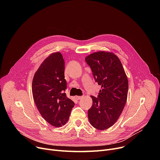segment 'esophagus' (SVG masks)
<instances>
[{"label": "esophagus", "mask_w": 160, "mask_h": 160, "mask_svg": "<svg viewBox=\"0 0 160 160\" xmlns=\"http://www.w3.org/2000/svg\"><path fill=\"white\" fill-rule=\"evenodd\" d=\"M82 98H83L82 96H77V97H76V98L78 99V100H80V99H82Z\"/></svg>", "instance_id": "obj_1"}]
</instances>
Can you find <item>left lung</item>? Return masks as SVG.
Masks as SVG:
<instances>
[{
  "instance_id": "8db88e82",
  "label": "left lung",
  "mask_w": 160,
  "mask_h": 160,
  "mask_svg": "<svg viewBox=\"0 0 160 160\" xmlns=\"http://www.w3.org/2000/svg\"><path fill=\"white\" fill-rule=\"evenodd\" d=\"M85 60L96 82L101 86L97 98L91 96L93 104L88 110V119L94 128L106 130L122 112L128 96V78L119 58L112 52L92 53Z\"/></svg>"
}]
</instances>
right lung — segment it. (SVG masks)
I'll return each instance as SVG.
<instances>
[{"instance_id":"right-lung-1","label":"right lung","mask_w":160,"mask_h":160,"mask_svg":"<svg viewBox=\"0 0 160 160\" xmlns=\"http://www.w3.org/2000/svg\"><path fill=\"white\" fill-rule=\"evenodd\" d=\"M65 62L59 52L49 55L36 72L32 80V95L43 119L55 127L68 121L74 103L64 93L67 82Z\"/></svg>"}]
</instances>
